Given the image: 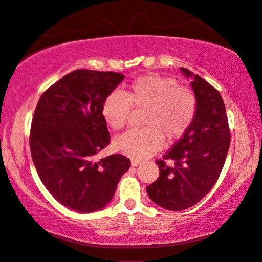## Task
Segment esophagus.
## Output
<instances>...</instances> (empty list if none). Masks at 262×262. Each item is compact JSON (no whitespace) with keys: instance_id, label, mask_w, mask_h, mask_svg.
Here are the masks:
<instances>
[{"instance_id":"34e87169","label":"esophagus","mask_w":262,"mask_h":262,"mask_svg":"<svg viewBox=\"0 0 262 262\" xmlns=\"http://www.w3.org/2000/svg\"><path fill=\"white\" fill-rule=\"evenodd\" d=\"M139 164H140V161H138V159H132V161H131L132 166H138Z\"/></svg>"}]
</instances>
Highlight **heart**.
I'll return each mask as SVG.
<instances>
[{
  "mask_svg": "<svg viewBox=\"0 0 262 262\" xmlns=\"http://www.w3.org/2000/svg\"><path fill=\"white\" fill-rule=\"evenodd\" d=\"M132 107L145 110L140 130H131L115 139L117 151L142 159L154 155L163 143L173 144L189 131L197 115L199 101L190 89L178 85L172 77L142 75L131 82L125 93H108L101 113L113 130H122Z\"/></svg>",
  "mask_w": 262,
  "mask_h": 262,
  "instance_id": "b5f03b06",
  "label": "heart"
}]
</instances>
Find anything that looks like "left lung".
<instances>
[{
	"instance_id": "obj_1",
	"label": "left lung",
	"mask_w": 262,
	"mask_h": 262,
	"mask_svg": "<svg viewBox=\"0 0 262 262\" xmlns=\"http://www.w3.org/2000/svg\"><path fill=\"white\" fill-rule=\"evenodd\" d=\"M191 87L199 101L197 115L189 131L158 159L159 177L147 185V195L159 207L183 210L206 196L219 180L230 144L225 103L219 91L188 68ZM172 160L173 166L166 164Z\"/></svg>"
}]
</instances>
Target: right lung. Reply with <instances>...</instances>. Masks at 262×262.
<instances>
[{
    "label": "right lung",
    "instance_id": "add662e5",
    "mask_svg": "<svg viewBox=\"0 0 262 262\" xmlns=\"http://www.w3.org/2000/svg\"><path fill=\"white\" fill-rule=\"evenodd\" d=\"M118 72L75 70L40 97L29 145L37 175L52 196L79 213L105 207L130 169L124 155L96 161L110 144L103 101L122 82Z\"/></svg>",
    "mask_w": 262,
    "mask_h": 262
}]
</instances>
